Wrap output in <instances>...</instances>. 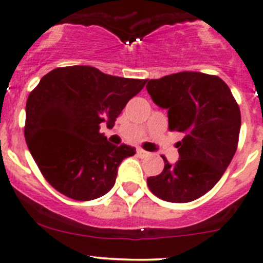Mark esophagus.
Returning a JSON list of instances; mask_svg holds the SVG:
<instances>
[{
	"instance_id": "34e87169",
	"label": "esophagus",
	"mask_w": 263,
	"mask_h": 263,
	"mask_svg": "<svg viewBox=\"0 0 263 263\" xmlns=\"http://www.w3.org/2000/svg\"><path fill=\"white\" fill-rule=\"evenodd\" d=\"M137 153H138V156H139V157H147L148 154H149L148 152H145L144 149H138Z\"/></svg>"
}]
</instances>
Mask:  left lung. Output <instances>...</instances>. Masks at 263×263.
<instances>
[{
    "instance_id": "left-lung-1",
    "label": "left lung",
    "mask_w": 263,
    "mask_h": 263,
    "mask_svg": "<svg viewBox=\"0 0 263 263\" xmlns=\"http://www.w3.org/2000/svg\"><path fill=\"white\" fill-rule=\"evenodd\" d=\"M154 104L168 110V129L183 135L176 143L180 159L147 178L149 190L170 202H190L220 180L238 147L240 110L221 78L201 72H178L149 80Z\"/></svg>"
}]
</instances>
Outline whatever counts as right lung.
I'll list each match as a JSON object with an SVG mask.
<instances>
[{"instance_id": "add662e5", "label": "right lung", "mask_w": 263, "mask_h": 263, "mask_svg": "<svg viewBox=\"0 0 263 263\" xmlns=\"http://www.w3.org/2000/svg\"><path fill=\"white\" fill-rule=\"evenodd\" d=\"M145 83L88 66L59 67L40 80L26 101L24 134L35 163L57 191L88 201L111 190L119 164L135 148L107 142L100 124L114 126Z\"/></svg>"}]
</instances>
